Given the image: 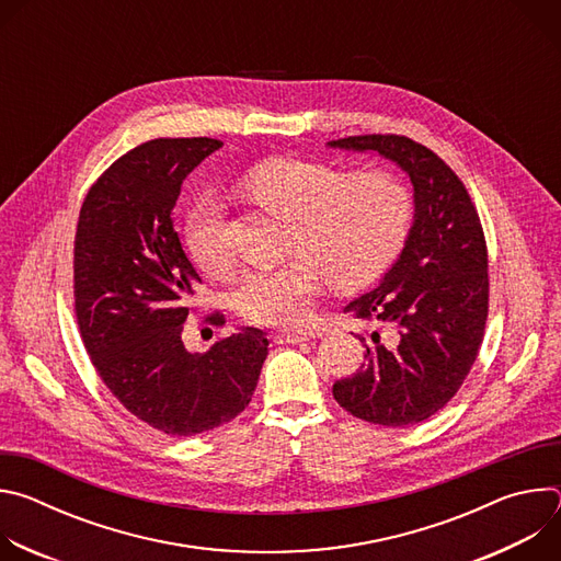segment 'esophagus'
I'll return each instance as SVG.
<instances>
[{"instance_id": "esophagus-1", "label": "esophagus", "mask_w": 561, "mask_h": 561, "mask_svg": "<svg viewBox=\"0 0 561 561\" xmlns=\"http://www.w3.org/2000/svg\"><path fill=\"white\" fill-rule=\"evenodd\" d=\"M308 340H310L308 333H290V331L275 333V342H277V344H304V342H308Z\"/></svg>"}]
</instances>
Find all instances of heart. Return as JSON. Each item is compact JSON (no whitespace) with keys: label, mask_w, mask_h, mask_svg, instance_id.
Masks as SVG:
<instances>
[{"label":"heart","mask_w":561,"mask_h":561,"mask_svg":"<svg viewBox=\"0 0 561 561\" xmlns=\"http://www.w3.org/2000/svg\"><path fill=\"white\" fill-rule=\"evenodd\" d=\"M244 191L266 210L290 219V260L251 268L232 290L234 310L253 324L299 327L327 277L337 290L379 279L402 253L415 217L411 186L388 171H357L277 157L255 167ZM193 264L213 277L232 266L219 206L199 202L184 228Z\"/></svg>","instance_id":"obj_1"}]
</instances>
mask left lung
Returning <instances> with one entry per match:
<instances>
[{
    "label": "left lung",
    "instance_id": "obj_1",
    "mask_svg": "<svg viewBox=\"0 0 561 561\" xmlns=\"http://www.w3.org/2000/svg\"><path fill=\"white\" fill-rule=\"evenodd\" d=\"M331 146L377 150L402 167L415 186V224L402 255L375 290L346 306V312L381 331L368 337L366 364L333 383V397L370 424H420L457 394L484 342V228L463 182L424 144L373 133Z\"/></svg>",
    "mask_w": 561,
    "mask_h": 561
}]
</instances>
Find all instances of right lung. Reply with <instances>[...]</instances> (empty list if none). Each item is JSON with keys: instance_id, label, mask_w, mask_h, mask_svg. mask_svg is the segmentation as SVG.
<instances>
[{"instance_id": "1", "label": "right lung", "mask_w": 561, "mask_h": 561, "mask_svg": "<svg viewBox=\"0 0 561 561\" xmlns=\"http://www.w3.org/2000/svg\"><path fill=\"white\" fill-rule=\"evenodd\" d=\"M221 146L159 137L135 146L89 188L77 219L72 297L79 337L117 402L150 428L193 437L228 424L255 392L268 340L260 329L188 353L182 333L199 275L175 230L184 178ZM206 322L221 327L219 310Z\"/></svg>"}]
</instances>
